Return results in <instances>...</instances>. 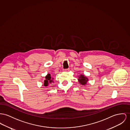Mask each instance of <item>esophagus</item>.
<instances>
[{
	"instance_id": "34e87169",
	"label": "esophagus",
	"mask_w": 130,
	"mask_h": 130,
	"mask_svg": "<svg viewBox=\"0 0 130 130\" xmlns=\"http://www.w3.org/2000/svg\"><path fill=\"white\" fill-rule=\"evenodd\" d=\"M69 69H63V71H69Z\"/></svg>"
}]
</instances>
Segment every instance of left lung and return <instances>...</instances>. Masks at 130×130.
Segmentation results:
<instances>
[{"mask_svg": "<svg viewBox=\"0 0 130 130\" xmlns=\"http://www.w3.org/2000/svg\"><path fill=\"white\" fill-rule=\"evenodd\" d=\"M78 80L79 81V83L83 85H84L87 84V82L88 81V79L86 78L85 76H84L83 75H81L80 77H79Z\"/></svg>", "mask_w": 130, "mask_h": 130, "instance_id": "8db88e82", "label": "left lung"}]
</instances>
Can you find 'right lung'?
I'll list each match as a JSON object with an SVG mask.
<instances>
[{"instance_id": "obj_1", "label": "right lung", "mask_w": 130, "mask_h": 130, "mask_svg": "<svg viewBox=\"0 0 130 130\" xmlns=\"http://www.w3.org/2000/svg\"><path fill=\"white\" fill-rule=\"evenodd\" d=\"M53 78H52V77L51 76L50 74H48L45 77V80H44V85L45 86H48L50 83L53 82Z\"/></svg>"}]
</instances>
